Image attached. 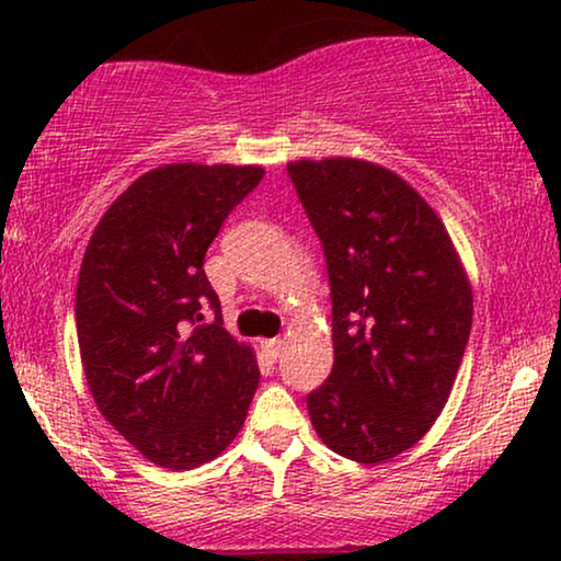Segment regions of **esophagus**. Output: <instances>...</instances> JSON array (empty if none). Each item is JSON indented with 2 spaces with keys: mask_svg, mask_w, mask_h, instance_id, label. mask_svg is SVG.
<instances>
[{
  "mask_svg": "<svg viewBox=\"0 0 561 561\" xmlns=\"http://www.w3.org/2000/svg\"><path fill=\"white\" fill-rule=\"evenodd\" d=\"M283 350H286V342L283 340H265L263 342V352L267 359H278L283 355Z\"/></svg>",
  "mask_w": 561,
  "mask_h": 561,
  "instance_id": "34e87169",
  "label": "esophagus"
}]
</instances>
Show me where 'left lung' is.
I'll list each match as a JSON object with an SVG mask.
<instances>
[{
	"label": "left lung",
	"instance_id": "obj_1",
	"mask_svg": "<svg viewBox=\"0 0 561 561\" xmlns=\"http://www.w3.org/2000/svg\"><path fill=\"white\" fill-rule=\"evenodd\" d=\"M288 175L324 244L332 375L306 396L319 439L378 465L439 416L472 329V288L442 219L401 175L357 158Z\"/></svg>",
	"mask_w": 561,
	"mask_h": 561
}]
</instances>
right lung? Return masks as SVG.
<instances>
[{
    "mask_svg": "<svg viewBox=\"0 0 561 561\" xmlns=\"http://www.w3.org/2000/svg\"><path fill=\"white\" fill-rule=\"evenodd\" d=\"M263 175L260 165L152 168L106 209L83 252L76 334L89 390L102 416L168 470L219 457L257 390L255 355L221 327L204 255Z\"/></svg>",
    "mask_w": 561,
    "mask_h": 561,
    "instance_id": "obj_1",
    "label": "right lung"
}]
</instances>
